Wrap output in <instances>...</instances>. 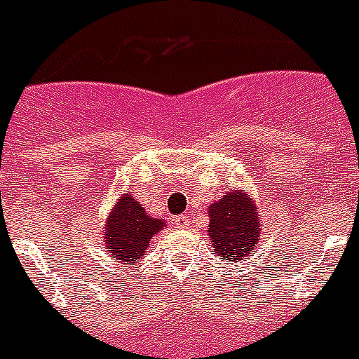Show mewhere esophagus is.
Returning <instances> with one entry per match:
<instances>
[{
    "instance_id": "esophagus-1",
    "label": "esophagus",
    "mask_w": 359,
    "mask_h": 359,
    "mask_svg": "<svg viewBox=\"0 0 359 359\" xmlns=\"http://www.w3.org/2000/svg\"><path fill=\"white\" fill-rule=\"evenodd\" d=\"M175 225H177V229H188L189 217L188 215H179V217L175 219Z\"/></svg>"
}]
</instances>
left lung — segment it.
<instances>
[{
    "label": "left lung",
    "instance_id": "left-lung-1",
    "mask_svg": "<svg viewBox=\"0 0 359 359\" xmlns=\"http://www.w3.org/2000/svg\"><path fill=\"white\" fill-rule=\"evenodd\" d=\"M212 252L229 262L245 260L258 247L260 225L255 199L247 191L232 189L208 206Z\"/></svg>",
    "mask_w": 359,
    "mask_h": 359
}]
</instances>
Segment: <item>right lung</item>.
Here are the masks:
<instances>
[{
    "mask_svg": "<svg viewBox=\"0 0 359 359\" xmlns=\"http://www.w3.org/2000/svg\"><path fill=\"white\" fill-rule=\"evenodd\" d=\"M165 226L164 219H154L145 214L138 201L125 194L114 205L104 223V249L116 260L134 265L149 249L153 236Z\"/></svg>",
    "mask_w": 359,
    "mask_h": 359,
    "instance_id": "right-lung-1",
    "label": "right lung"
}]
</instances>
